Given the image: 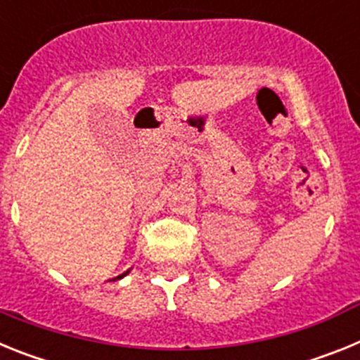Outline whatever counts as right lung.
Instances as JSON below:
<instances>
[{"label": "right lung", "instance_id": "1", "mask_svg": "<svg viewBox=\"0 0 360 360\" xmlns=\"http://www.w3.org/2000/svg\"><path fill=\"white\" fill-rule=\"evenodd\" d=\"M126 274H128V272H124V274H122V276H117V278H115V279H120V278H124V276H126Z\"/></svg>", "mask_w": 360, "mask_h": 360}]
</instances>
